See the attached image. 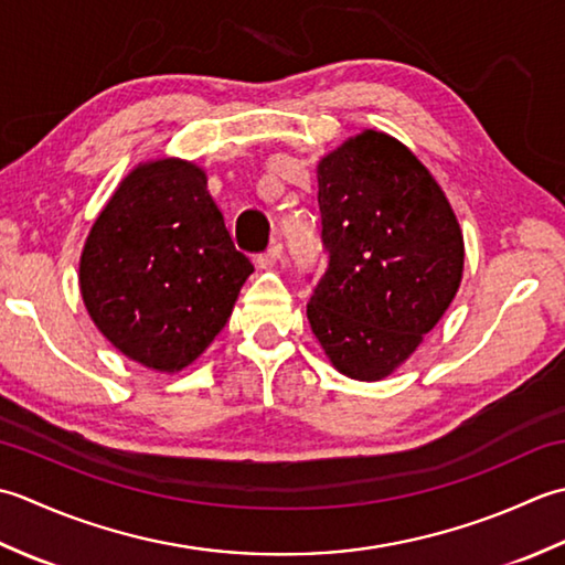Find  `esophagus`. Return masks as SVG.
Listing matches in <instances>:
<instances>
[{
    "label": "esophagus",
    "instance_id": "obj_1",
    "mask_svg": "<svg viewBox=\"0 0 565 565\" xmlns=\"http://www.w3.org/2000/svg\"><path fill=\"white\" fill-rule=\"evenodd\" d=\"M280 258H282V246L280 244H273L266 253H260V256L256 258V266L260 270H270V268L278 266Z\"/></svg>",
    "mask_w": 565,
    "mask_h": 565
}]
</instances>
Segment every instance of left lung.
Masks as SVG:
<instances>
[{"instance_id":"obj_1","label":"left lung","mask_w":565,"mask_h":565,"mask_svg":"<svg viewBox=\"0 0 565 565\" xmlns=\"http://www.w3.org/2000/svg\"><path fill=\"white\" fill-rule=\"evenodd\" d=\"M329 270L307 319L341 375L377 383L419 349L463 278V232L429 168L363 129L319 160Z\"/></svg>"}]
</instances>
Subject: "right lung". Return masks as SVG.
<instances>
[{
    "instance_id": "1",
    "label": "right lung",
    "mask_w": 565,
    "mask_h": 565,
    "mask_svg": "<svg viewBox=\"0 0 565 565\" xmlns=\"http://www.w3.org/2000/svg\"><path fill=\"white\" fill-rule=\"evenodd\" d=\"M253 273L192 160L129 170L79 253V295L102 337L156 373L190 367Z\"/></svg>"
}]
</instances>
